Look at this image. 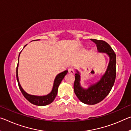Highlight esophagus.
I'll return each instance as SVG.
<instances>
[{
  "label": "esophagus",
  "instance_id": "esophagus-1",
  "mask_svg": "<svg viewBox=\"0 0 131 131\" xmlns=\"http://www.w3.org/2000/svg\"><path fill=\"white\" fill-rule=\"evenodd\" d=\"M69 73L70 74H74V69L73 68H69Z\"/></svg>",
  "mask_w": 131,
  "mask_h": 131
}]
</instances>
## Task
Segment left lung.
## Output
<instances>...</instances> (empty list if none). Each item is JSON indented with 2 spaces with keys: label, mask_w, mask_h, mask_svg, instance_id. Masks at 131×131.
<instances>
[{
  "label": "left lung",
  "mask_w": 131,
  "mask_h": 131,
  "mask_svg": "<svg viewBox=\"0 0 131 131\" xmlns=\"http://www.w3.org/2000/svg\"><path fill=\"white\" fill-rule=\"evenodd\" d=\"M91 40L96 44L97 51L106 53L110 59L107 69L100 80L96 83L90 84L87 88L81 85L80 73L76 70L74 83L75 94L81 102L92 105L103 101L109 94L114 85L116 76V55L106 41L92 39Z\"/></svg>",
  "instance_id": "1"
}]
</instances>
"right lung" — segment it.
Here are the masks:
<instances>
[{
  "label": "right lung",
  "mask_w": 131,
  "mask_h": 131,
  "mask_svg": "<svg viewBox=\"0 0 131 131\" xmlns=\"http://www.w3.org/2000/svg\"><path fill=\"white\" fill-rule=\"evenodd\" d=\"M26 45L24 46V47H25ZM21 51L19 52V56H18V65L17 66V80L18 81V86L19 89H20L22 94H23L24 97L27 99V100L30 102L31 103L34 104V105L40 106H46L49 104L51 103L56 97L58 92V87L59 84H61V81L64 79L65 75L68 73V70H65L63 72L60 73L58 74L57 76L55 77L54 84H53V87L52 88L51 91L49 94L46 95H43V96H37V95H30L28 94L27 92H26L24 89L22 88L20 83H19V79H18V63H19V57L20 55Z\"/></svg>",
  "instance_id": "obj_1"
}]
</instances>
